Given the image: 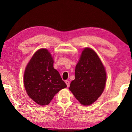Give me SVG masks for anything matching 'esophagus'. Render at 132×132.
<instances>
[{"mask_svg":"<svg viewBox=\"0 0 132 132\" xmlns=\"http://www.w3.org/2000/svg\"><path fill=\"white\" fill-rule=\"evenodd\" d=\"M65 82H66V84L67 85V87H69V86H70V81H69V80H66Z\"/></svg>","mask_w":132,"mask_h":132,"instance_id":"obj_1","label":"esophagus"}]
</instances>
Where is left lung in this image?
I'll list each match as a JSON object with an SVG mask.
<instances>
[{
    "label": "left lung",
    "instance_id": "8db88e82",
    "mask_svg": "<svg viewBox=\"0 0 132 132\" xmlns=\"http://www.w3.org/2000/svg\"><path fill=\"white\" fill-rule=\"evenodd\" d=\"M106 81V70L97 53L92 48H84L69 90L82 105H90L103 93Z\"/></svg>",
    "mask_w": 132,
    "mask_h": 132
}]
</instances>
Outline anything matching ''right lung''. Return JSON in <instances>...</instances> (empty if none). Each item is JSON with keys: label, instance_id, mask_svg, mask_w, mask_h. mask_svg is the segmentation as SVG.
<instances>
[{"label": "right lung", "instance_id": "add662e5", "mask_svg": "<svg viewBox=\"0 0 132 132\" xmlns=\"http://www.w3.org/2000/svg\"><path fill=\"white\" fill-rule=\"evenodd\" d=\"M53 62L50 51L41 48L34 53L24 70V88L28 97L39 105H47L56 94L67 87L53 68Z\"/></svg>", "mask_w": 132, "mask_h": 132}]
</instances>
